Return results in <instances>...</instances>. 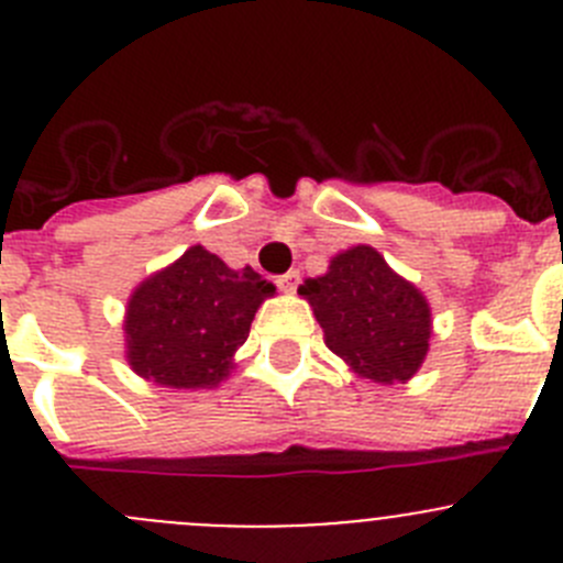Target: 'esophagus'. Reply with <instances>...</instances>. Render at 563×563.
<instances>
[{
	"label": "esophagus",
	"instance_id": "esophagus-1",
	"mask_svg": "<svg viewBox=\"0 0 563 563\" xmlns=\"http://www.w3.org/2000/svg\"><path fill=\"white\" fill-rule=\"evenodd\" d=\"M276 285H278V290L296 292V287H298V271H290V273H285V276H278V278H276Z\"/></svg>",
	"mask_w": 563,
	"mask_h": 563
}]
</instances>
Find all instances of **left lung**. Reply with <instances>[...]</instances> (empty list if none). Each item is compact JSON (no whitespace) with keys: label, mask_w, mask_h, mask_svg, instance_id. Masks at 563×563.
I'll return each mask as SVG.
<instances>
[{"label":"left lung","mask_w":563,"mask_h":563,"mask_svg":"<svg viewBox=\"0 0 563 563\" xmlns=\"http://www.w3.org/2000/svg\"><path fill=\"white\" fill-rule=\"evenodd\" d=\"M316 312L329 352L374 383H407L424 363L432 312L424 292L371 245L332 256L329 271L298 287Z\"/></svg>","instance_id":"1"}]
</instances>
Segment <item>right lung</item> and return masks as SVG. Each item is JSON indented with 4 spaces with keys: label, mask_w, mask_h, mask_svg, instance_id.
I'll use <instances>...</instances> for the list:
<instances>
[{
    "label": "right lung",
    "mask_w": 563,
    "mask_h": 563,
    "mask_svg": "<svg viewBox=\"0 0 563 563\" xmlns=\"http://www.w3.org/2000/svg\"><path fill=\"white\" fill-rule=\"evenodd\" d=\"M276 287L254 267L231 271L203 245L144 278L128 298V365L164 388H214Z\"/></svg>",
    "instance_id": "obj_1"
}]
</instances>
